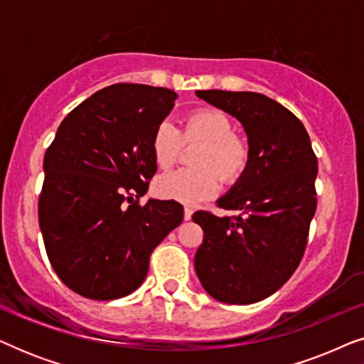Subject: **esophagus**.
Wrapping results in <instances>:
<instances>
[{
    "instance_id": "esophagus-1",
    "label": "esophagus",
    "mask_w": 364,
    "mask_h": 364,
    "mask_svg": "<svg viewBox=\"0 0 364 364\" xmlns=\"http://www.w3.org/2000/svg\"><path fill=\"white\" fill-rule=\"evenodd\" d=\"M192 208L191 207H186V208H183V218H186V220H191V218H192Z\"/></svg>"
}]
</instances>
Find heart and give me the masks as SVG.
<instances>
[{"mask_svg":"<svg viewBox=\"0 0 364 364\" xmlns=\"http://www.w3.org/2000/svg\"><path fill=\"white\" fill-rule=\"evenodd\" d=\"M186 141H200L196 168H181L164 173L156 182V193L164 200L196 205L215 196L220 177L227 182L237 181L248 164V146L233 136V126L225 114L215 109H202L186 119ZM182 146L181 131L172 122L159 124L152 136V157L161 168H168L177 161Z\"/></svg>","mask_w":364,"mask_h":364,"instance_id":"b5f03b06","label":"heart"}]
</instances>
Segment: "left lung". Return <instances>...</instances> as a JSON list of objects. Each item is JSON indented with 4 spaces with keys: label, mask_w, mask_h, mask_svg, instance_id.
<instances>
[{
    "label": "left lung",
    "mask_w": 364,
    "mask_h": 364,
    "mask_svg": "<svg viewBox=\"0 0 364 364\" xmlns=\"http://www.w3.org/2000/svg\"><path fill=\"white\" fill-rule=\"evenodd\" d=\"M196 94L242 124L248 164L217 200L237 217L192 215L203 230L193 265L217 301L250 305L273 295L301 260L316 210L318 161L305 126L280 102L248 91Z\"/></svg>",
    "instance_id": "left-lung-1"
}]
</instances>
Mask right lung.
<instances>
[{"label":"right lung","instance_id":"1","mask_svg":"<svg viewBox=\"0 0 364 364\" xmlns=\"http://www.w3.org/2000/svg\"><path fill=\"white\" fill-rule=\"evenodd\" d=\"M176 99L166 87L112 84L64 117L44 154L39 228L54 272L79 295L137 290L154 248L181 225V203H137L157 171L154 131Z\"/></svg>","mask_w":364,"mask_h":364}]
</instances>
